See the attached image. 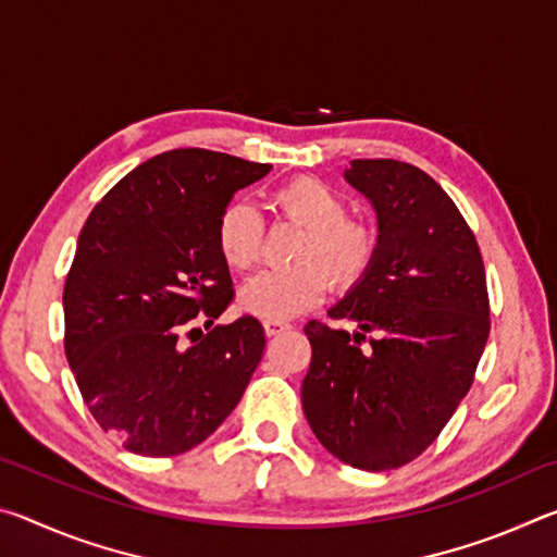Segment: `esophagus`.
<instances>
[{"label": "esophagus", "mask_w": 557, "mask_h": 557, "mask_svg": "<svg viewBox=\"0 0 557 557\" xmlns=\"http://www.w3.org/2000/svg\"><path fill=\"white\" fill-rule=\"evenodd\" d=\"M262 326H265V334H268V336L285 334L287 329H289V324H287V322H265V324H262Z\"/></svg>", "instance_id": "obj_1"}]
</instances>
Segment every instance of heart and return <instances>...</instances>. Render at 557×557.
Returning a JSON list of instances; mask_svg holds the SVG:
<instances>
[{"label":"heart","instance_id":"obj_1","mask_svg":"<svg viewBox=\"0 0 557 557\" xmlns=\"http://www.w3.org/2000/svg\"><path fill=\"white\" fill-rule=\"evenodd\" d=\"M272 203L289 221L305 225L292 268L260 270L238 289V307L265 322H287L324 299L329 275L334 285L348 289L369 272L375 258V235L366 225L346 219L342 194L322 178L299 176L272 194ZM262 215L248 201L225 206L215 243L221 258L233 270H248L262 250Z\"/></svg>","mask_w":557,"mask_h":557}]
</instances>
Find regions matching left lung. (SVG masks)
I'll list each match as a JSON object with an SVG mask.
<instances>
[{"instance_id": "1", "label": "left lung", "mask_w": 557, "mask_h": 557, "mask_svg": "<svg viewBox=\"0 0 557 557\" xmlns=\"http://www.w3.org/2000/svg\"><path fill=\"white\" fill-rule=\"evenodd\" d=\"M344 178L375 211V258L329 309L354 334L305 326L301 408L336 459L385 471L422 455L469 393L488 338L486 275L474 233L422 169L354 159Z\"/></svg>"}]
</instances>
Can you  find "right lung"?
<instances>
[{
	"mask_svg": "<svg viewBox=\"0 0 557 557\" xmlns=\"http://www.w3.org/2000/svg\"><path fill=\"white\" fill-rule=\"evenodd\" d=\"M270 169L172 149L120 178L83 225L63 289L65 358L98 425L135 455L201 445L258 369L265 329L256 317L213 326L233 299L215 225L235 191ZM201 311L212 332L184 347Z\"/></svg>",
	"mask_w": 557,
	"mask_h": 557,
	"instance_id": "add662e5",
	"label": "right lung"
}]
</instances>
